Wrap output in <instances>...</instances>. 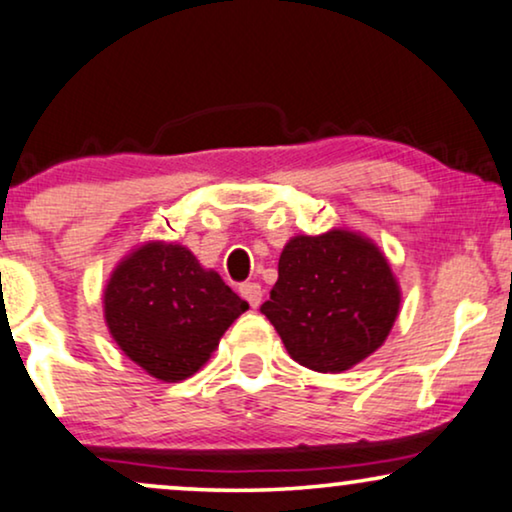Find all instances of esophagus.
I'll list each match as a JSON object with an SVG mask.
<instances>
[{
  "label": "esophagus",
  "mask_w": 512,
  "mask_h": 512,
  "mask_svg": "<svg viewBox=\"0 0 512 512\" xmlns=\"http://www.w3.org/2000/svg\"><path fill=\"white\" fill-rule=\"evenodd\" d=\"M239 292H242L246 301H249L251 308H256L258 304H261L263 289H261V285H258V282H246V285L239 287Z\"/></svg>",
  "instance_id": "34e87169"
}]
</instances>
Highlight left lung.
<instances>
[{
    "label": "left lung",
    "instance_id": "left-lung-1",
    "mask_svg": "<svg viewBox=\"0 0 512 512\" xmlns=\"http://www.w3.org/2000/svg\"><path fill=\"white\" fill-rule=\"evenodd\" d=\"M401 294L375 244L346 230L289 239L261 313L296 363L342 372L382 346Z\"/></svg>",
    "mask_w": 512,
    "mask_h": 512
}]
</instances>
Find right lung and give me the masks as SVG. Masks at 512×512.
Instances as JSON below:
<instances>
[{"label": "right lung", "mask_w": 512, "mask_h": 512, "mask_svg": "<svg viewBox=\"0 0 512 512\" xmlns=\"http://www.w3.org/2000/svg\"><path fill=\"white\" fill-rule=\"evenodd\" d=\"M246 308L192 251L163 242L125 258L104 292L111 337L130 361L163 382L194 375Z\"/></svg>", "instance_id": "obj_1"}]
</instances>
